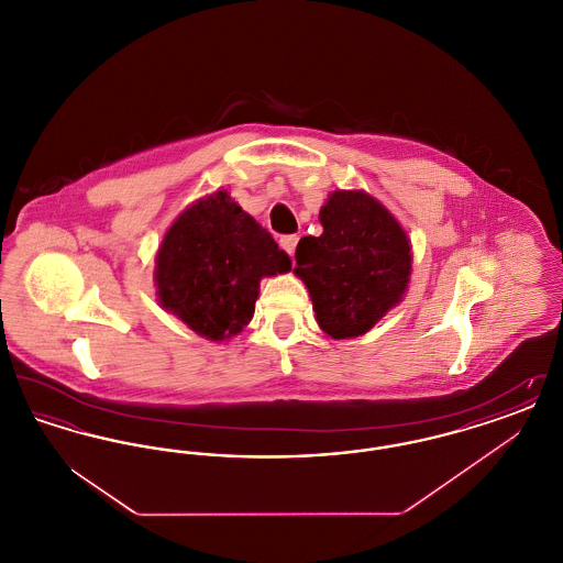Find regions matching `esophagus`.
Wrapping results in <instances>:
<instances>
[{"instance_id":"esophagus-1","label":"esophagus","mask_w":563,"mask_h":563,"mask_svg":"<svg viewBox=\"0 0 563 563\" xmlns=\"http://www.w3.org/2000/svg\"><path fill=\"white\" fill-rule=\"evenodd\" d=\"M297 241H299V239H297L295 234H287V236H283V239H280V246H283L289 255H294Z\"/></svg>"}]
</instances>
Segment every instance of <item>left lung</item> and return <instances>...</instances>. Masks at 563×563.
<instances>
[{
	"label": "left lung",
	"mask_w": 563,
	"mask_h": 563,
	"mask_svg": "<svg viewBox=\"0 0 563 563\" xmlns=\"http://www.w3.org/2000/svg\"><path fill=\"white\" fill-rule=\"evenodd\" d=\"M319 219L322 234L299 241L294 272L327 335H363L401 301L411 272L409 241L365 191H333Z\"/></svg>",
	"instance_id": "left-lung-1"
}]
</instances>
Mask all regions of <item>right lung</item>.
Instances as JSON below:
<instances>
[{
  "mask_svg": "<svg viewBox=\"0 0 563 563\" xmlns=\"http://www.w3.org/2000/svg\"><path fill=\"white\" fill-rule=\"evenodd\" d=\"M289 268V255L272 234L228 191H217L186 209L166 232L156 285L164 310L221 342L253 319L260 280Z\"/></svg>",
  "mask_w": 563,
  "mask_h": 563,
  "instance_id": "1",
  "label": "right lung"
}]
</instances>
